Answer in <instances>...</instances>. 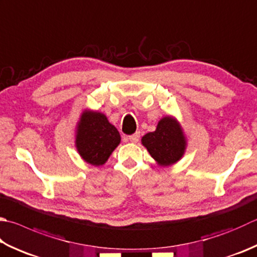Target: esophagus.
<instances>
[{
	"instance_id": "1",
	"label": "esophagus",
	"mask_w": 257,
	"mask_h": 257,
	"mask_svg": "<svg viewBox=\"0 0 257 257\" xmlns=\"http://www.w3.org/2000/svg\"><path fill=\"white\" fill-rule=\"evenodd\" d=\"M139 139H140V133H135V134L130 135L128 137V140L132 143H137L139 141Z\"/></svg>"
}]
</instances>
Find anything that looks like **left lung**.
Returning <instances> with one entry per match:
<instances>
[{
  "label": "left lung",
  "instance_id": "obj_1",
  "mask_svg": "<svg viewBox=\"0 0 257 257\" xmlns=\"http://www.w3.org/2000/svg\"><path fill=\"white\" fill-rule=\"evenodd\" d=\"M142 144L151 157L161 166H170L182 157L186 141L176 119L164 117L160 120L154 132L145 134Z\"/></svg>",
  "mask_w": 257,
  "mask_h": 257
}]
</instances>
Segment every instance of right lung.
Wrapping results in <instances>:
<instances>
[{
	"label": "right lung",
	"mask_w": 257,
	"mask_h": 257,
	"mask_svg": "<svg viewBox=\"0 0 257 257\" xmlns=\"http://www.w3.org/2000/svg\"><path fill=\"white\" fill-rule=\"evenodd\" d=\"M120 142L118 131L104 114L86 112L78 124L76 145L86 162L93 166L104 164Z\"/></svg>",
	"instance_id": "add662e5"
}]
</instances>
